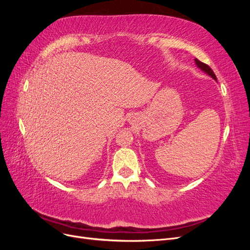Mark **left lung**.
<instances>
[{"label":"left lung","mask_w":250,"mask_h":250,"mask_svg":"<svg viewBox=\"0 0 250 250\" xmlns=\"http://www.w3.org/2000/svg\"><path fill=\"white\" fill-rule=\"evenodd\" d=\"M195 62H196V64H197V66L199 67V69H201L202 71H204L206 72L207 74H208L210 77H213L215 80H217V77H216V75H215V73L213 72V70L210 69V67L208 65V64H206V63H203V62H201L200 60H198L197 58L195 59Z\"/></svg>","instance_id":"left-lung-1"}]
</instances>
